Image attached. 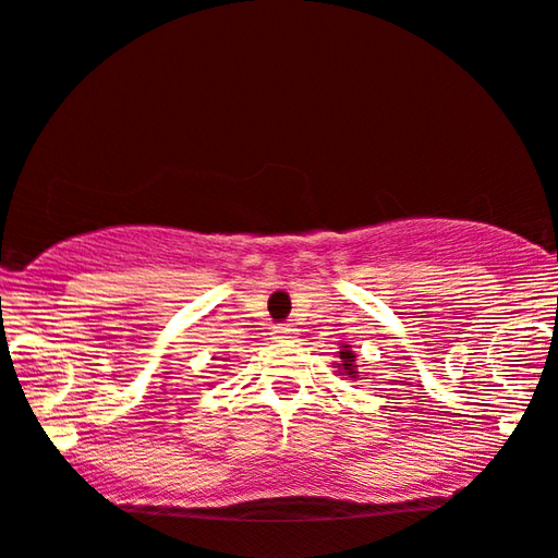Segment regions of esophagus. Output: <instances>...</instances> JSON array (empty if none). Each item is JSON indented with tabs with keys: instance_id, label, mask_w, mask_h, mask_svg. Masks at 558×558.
<instances>
[{
	"instance_id": "1",
	"label": "esophagus",
	"mask_w": 558,
	"mask_h": 558,
	"mask_svg": "<svg viewBox=\"0 0 558 558\" xmlns=\"http://www.w3.org/2000/svg\"><path fill=\"white\" fill-rule=\"evenodd\" d=\"M271 339L274 341H294L296 339V328H291V326H274L271 328Z\"/></svg>"
}]
</instances>
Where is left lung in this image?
Returning a JSON list of instances; mask_svg holds the SVG:
<instances>
[{"instance_id":"left-lung-1","label":"left lung","mask_w":558,"mask_h":558,"mask_svg":"<svg viewBox=\"0 0 558 558\" xmlns=\"http://www.w3.org/2000/svg\"><path fill=\"white\" fill-rule=\"evenodd\" d=\"M336 373H341V376H349L353 380L361 378V371H359V363H355V353L351 345H341L339 351V363H333Z\"/></svg>"}]
</instances>
